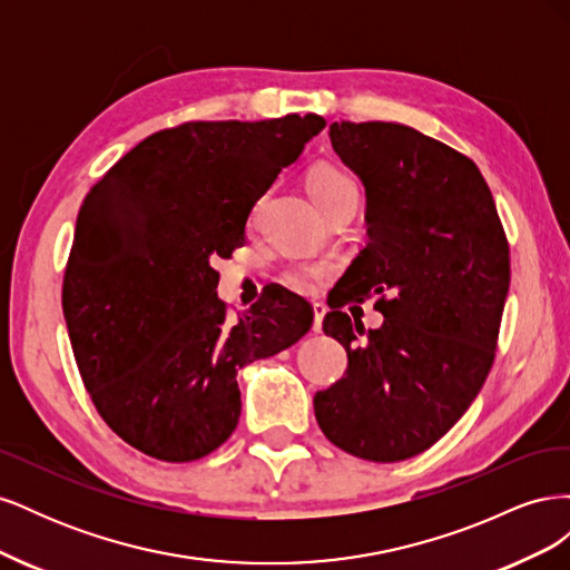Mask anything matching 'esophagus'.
Returning a JSON list of instances; mask_svg holds the SVG:
<instances>
[{"label":"esophagus","mask_w":570,"mask_h":570,"mask_svg":"<svg viewBox=\"0 0 570 570\" xmlns=\"http://www.w3.org/2000/svg\"><path fill=\"white\" fill-rule=\"evenodd\" d=\"M325 314H327L325 304H314V325H312L314 333H321V331H323V318H325Z\"/></svg>","instance_id":"1"}]
</instances>
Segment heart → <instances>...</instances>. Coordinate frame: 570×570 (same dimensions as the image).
Here are the masks:
<instances>
[{"instance_id":"obj_1","label":"heart","mask_w":570,"mask_h":570,"mask_svg":"<svg viewBox=\"0 0 570 570\" xmlns=\"http://www.w3.org/2000/svg\"><path fill=\"white\" fill-rule=\"evenodd\" d=\"M306 185H308V195L314 197V202L318 204V209L323 214L342 197L356 195L354 180L347 174H342V170L335 166L312 168V174L306 178ZM327 275H331V266L323 262H297V264H289L283 271L281 281L289 289L299 292V295H314Z\"/></svg>"}]
</instances>
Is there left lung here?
<instances>
[{
	"label": "left lung",
	"instance_id": "obj_1",
	"mask_svg": "<svg viewBox=\"0 0 570 570\" xmlns=\"http://www.w3.org/2000/svg\"><path fill=\"white\" fill-rule=\"evenodd\" d=\"M331 142L366 187L368 245L323 321L347 350V371L316 392V421L342 452L404 461L433 446L485 383L509 243L485 178L461 151L383 120L333 124ZM368 296L386 321L366 334L341 308Z\"/></svg>",
	"mask_w": 570,
	"mask_h": 570
}]
</instances>
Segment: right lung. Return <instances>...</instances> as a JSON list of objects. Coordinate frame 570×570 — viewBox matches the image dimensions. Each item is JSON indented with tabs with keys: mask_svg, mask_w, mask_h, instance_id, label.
Masks as SVG:
<instances>
[{
	"mask_svg": "<svg viewBox=\"0 0 570 570\" xmlns=\"http://www.w3.org/2000/svg\"><path fill=\"white\" fill-rule=\"evenodd\" d=\"M325 128L316 114L189 120L149 135L82 199L63 273V318L85 390L114 433L185 463L237 428V371L314 323L271 287L228 318L216 256L245 245L252 206Z\"/></svg>",
	"mask_w": 570,
	"mask_h": 570,
	"instance_id": "obj_1",
	"label": "right lung"
}]
</instances>
